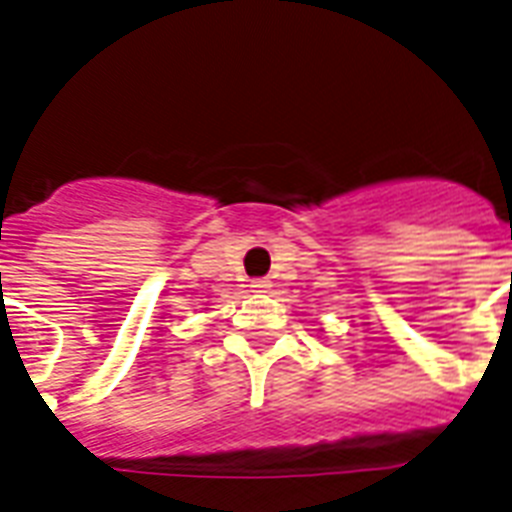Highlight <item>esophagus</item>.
Returning <instances> with one entry per match:
<instances>
[{
    "label": "esophagus",
    "mask_w": 512,
    "mask_h": 512,
    "mask_svg": "<svg viewBox=\"0 0 512 512\" xmlns=\"http://www.w3.org/2000/svg\"><path fill=\"white\" fill-rule=\"evenodd\" d=\"M249 286H252V292H268L270 281H265V278H255Z\"/></svg>",
    "instance_id": "1"
}]
</instances>
